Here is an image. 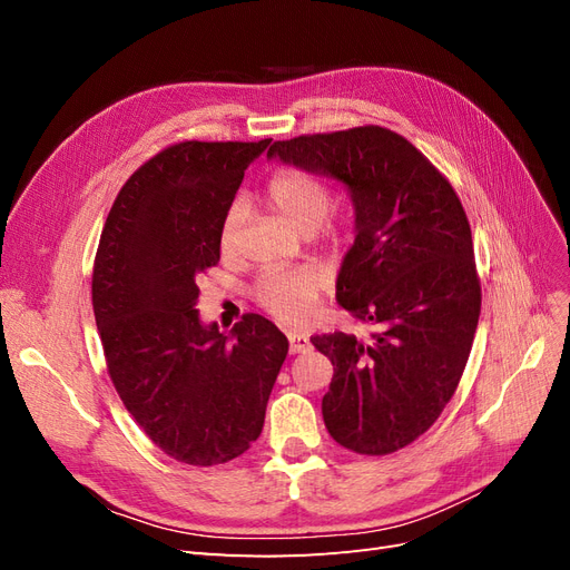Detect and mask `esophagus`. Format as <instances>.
<instances>
[{"label":"esophagus","instance_id":"obj_1","mask_svg":"<svg viewBox=\"0 0 570 570\" xmlns=\"http://www.w3.org/2000/svg\"><path fill=\"white\" fill-rule=\"evenodd\" d=\"M287 342H289V354H299L312 347V342H308V337L302 333H287Z\"/></svg>","mask_w":570,"mask_h":570}]
</instances>
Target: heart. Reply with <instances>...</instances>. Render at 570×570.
Segmentation results:
<instances>
[{"label":"heart","mask_w":570,"mask_h":570,"mask_svg":"<svg viewBox=\"0 0 570 570\" xmlns=\"http://www.w3.org/2000/svg\"><path fill=\"white\" fill-rule=\"evenodd\" d=\"M266 202L292 228L308 235L321 228V223L331 212L333 193L314 170L285 166L275 170L266 183ZM243 226L245 204L235 199L228 204L218 226V247L223 256H235L239 252ZM344 239H347V230L335 223V226L325 228L321 245L337 252L344 245ZM316 295L318 275L312 268H271L258 275L252 287L254 302L283 321H299L308 316Z\"/></svg>","instance_id":"1"}]
</instances>
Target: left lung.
Masks as SVG:
<instances>
[{
    "label": "left lung",
    "instance_id": "obj_1",
    "mask_svg": "<svg viewBox=\"0 0 570 570\" xmlns=\"http://www.w3.org/2000/svg\"><path fill=\"white\" fill-rule=\"evenodd\" d=\"M268 157L342 180L356 209L337 302L373 331L312 337L335 371L327 433L366 456L404 450L450 404L473 347L482 295L463 206L428 157L383 126L278 140Z\"/></svg>",
    "mask_w": 570,
    "mask_h": 570
}]
</instances>
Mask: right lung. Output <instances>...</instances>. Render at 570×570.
I'll use <instances>...</instances> for the list:
<instances>
[{"mask_svg": "<svg viewBox=\"0 0 570 570\" xmlns=\"http://www.w3.org/2000/svg\"><path fill=\"white\" fill-rule=\"evenodd\" d=\"M268 145L185 140L154 154L120 187L95 256L92 308L120 402L164 454L199 469L262 435L287 356L264 316L245 314L223 335L197 312L220 218Z\"/></svg>", "mask_w": 570, "mask_h": 570, "instance_id": "1", "label": "right lung"}]
</instances>
